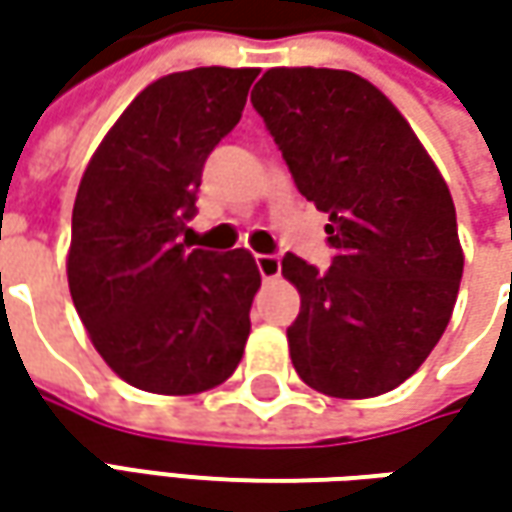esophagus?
I'll return each mask as SVG.
<instances>
[{
    "mask_svg": "<svg viewBox=\"0 0 512 512\" xmlns=\"http://www.w3.org/2000/svg\"><path fill=\"white\" fill-rule=\"evenodd\" d=\"M256 267H259V273H262L265 282H273V279L282 276V259L273 256V253H259L256 256Z\"/></svg>",
    "mask_w": 512,
    "mask_h": 512,
    "instance_id": "1",
    "label": "esophagus"
}]
</instances>
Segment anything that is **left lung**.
Masks as SVG:
<instances>
[{
  "label": "left lung",
  "instance_id": "8db88e82",
  "mask_svg": "<svg viewBox=\"0 0 512 512\" xmlns=\"http://www.w3.org/2000/svg\"><path fill=\"white\" fill-rule=\"evenodd\" d=\"M250 102L336 250L325 273L282 259L302 296L293 367L325 396H382L453 316L464 253L447 182L396 105L350 70L270 68Z\"/></svg>",
  "mask_w": 512,
  "mask_h": 512
}]
</instances>
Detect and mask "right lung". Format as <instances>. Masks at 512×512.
I'll use <instances>...</instances> for the list:
<instances>
[{"label":"right lung","mask_w":512,"mask_h":512,"mask_svg":"<svg viewBox=\"0 0 512 512\" xmlns=\"http://www.w3.org/2000/svg\"><path fill=\"white\" fill-rule=\"evenodd\" d=\"M256 68L156 79L108 130L73 202L68 285L108 367L139 390L205 393L239 367L262 285L245 247L182 242L210 150L239 125Z\"/></svg>","instance_id":"right-lung-1"}]
</instances>
